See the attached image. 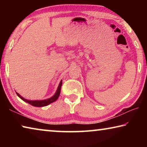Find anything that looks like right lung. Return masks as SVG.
<instances>
[{"label":"right lung","instance_id":"right-lung-1","mask_svg":"<svg viewBox=\"0 0 147 147\" xmlns=\"http://www.w3.org/2000/svg\"><path fill=\"white\" fill-rule=\"evenodd\" d=\"M61 85H62V80H61L60 82H59V86L58 87V89H57L55 94H54V95L52 96V97L45 99V100H27V99H25L24 98H23V96L20 95V94L18 93H17V92H16V93L17 94V96H18L20 98L22 99V100H24V102H26L31 104L32 106H36V107H43V106H46L47 105H49V104H50L54 102V101H56L57 99L58 98L59 94H60Z\"/></svg>","mask_w":147,"mask_h":147}]
</instances>
